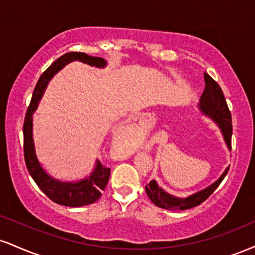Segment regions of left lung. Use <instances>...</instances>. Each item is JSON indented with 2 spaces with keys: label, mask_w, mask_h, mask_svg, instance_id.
I'll use <instances>...</instances> for the list:
<instances>
[{
  "label": "left lung",
  "mask_w": 255,
  "mask_h": 255,
  "mask_svg": "<svg viewBox=\"0 0 255 255\" xmlns=\"http://www.w3.org/2000/svg\"><path fill=\"white\" fill-rule=\"evenodd\" d=\"M204 82L205 89L201 96V103H199V108L202 112L208 116H210L214 121L217 122L220 126L221 130H222L223 136L228 145L229 148H232V133H233V126H232V114L231 110L228 108V104L223 95L222 89L217 82L213 77H210L208 73L204 72ZM229 167L225 171V173L220 177V179L210 185L209 188L202 190L197 194L190 196L188 198H176L173 196L166 194L164 190L158 186V184L152 180L146 185V194L149 199L154 203L157 207L162 208V209L167 210H186L191 209V208L197 207L202 204L209 196L213 194L215 190L219 188L221 182L226 174L228 173Z\"/></svg>",
  "instance_id": "left-lung-1"
}]
</instances>
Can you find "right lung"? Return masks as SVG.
<instances>
[{
    "label": "right lung",
    "mask_w": 255,
    "mask_h": 255,
    "mask_svg": "<svg viewBox=\"0 0 255 255\" xmlns=\"http://www.w3.org/2000/svg\"><path fill=\"white\" fill-rule=\"evenodd\" d=\"M79 60L82 63L89 64L91 66L103 67L106 66V60L100 57H91L83 52H69L58 58L56 61L51 64L44 73L40 76L36 83L34 91H33L32 100L27 109L23 122V155L26 161L27 170L32 176L36 185L42 190V192L47 196L51 201L65 207H83V205L93 204L98 201L102 195V191L106 189L110 177V168L97 161L96 168L91 176L87 179L78 183H61L52 179L47 173L40 166L36 159L34 143L32 136V115L36 106H38L40 97L44 93L47 82L53 77L60 69H63L70 61Z\"/></svg>",
    "instance_id": "right-lung-1"
}]
</instances>
